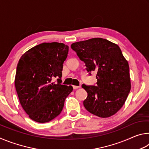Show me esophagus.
I'll use <instances>...</instances> for the list:
<instances>
[{"label":"esophagus","mask_w":149,"mask_h":149,"mask_svg":"<svg viewBox=\"0 0 149 149\" xmlns=\"http://www.w3.org/2000/svg\"><path fill=\"white\" fill-rule=\"evenodd\" d=\"M73 88H74V89H79V88H80V86H76V85H73Z\"/></svg>","instance_id":"obj_1"}]
</instances>
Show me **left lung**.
I'll use <instances>...</instances> for the list:
<instances>
[{
    "label": "left lung",
    "mask_w": 149,
    "mask_h": 149,
    "mask_svg": "<svg viewBox=\"0 0 149 149\" xmlns=\"http://www.w3.org/2000/svg\"><path fill=\"white\" fill-rule=\"evenodd\" d=\"M91 75L97 72V85L83 84L87 93L84 106L100 118L116 114L123 107L131 89L130 68L120 48L107 39L93 38L72 44Z\"/></svg>",
    "instance_id": "obj_1"
}]
</instances>
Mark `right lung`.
Returning a JSON list of instances; mask_svg holds the SVG:
<instances>
[{
    "instance_id": "right-lung-1",
    "label": "right lung",
    "mask_w": 149,
    "mask_h": 149,
    "mask_svg": "<svg viewBox=\"0 0 149 149\" xmlns=\"http://www.w3.org/2000/svg\"><path fill=\"white\" fill-rule=\"evenodd\" d=\"M68 49L60 42H42L27 50L19 60L15 87L22 108L35 122H49L58 116L72 91L71 85L60 84Z\"/></svg>"
}]
</instances>
